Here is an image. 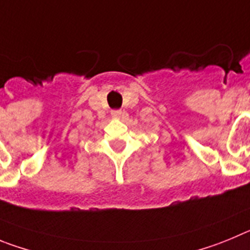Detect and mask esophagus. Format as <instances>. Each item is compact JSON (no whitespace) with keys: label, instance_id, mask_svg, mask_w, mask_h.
<instances>
[{"label":"esophagus","instance_id":"34e87169","mask_svg":"<svg viewBox=\"0 0 250 250\" xmlns=\"http://www.w3.org/2000/svg\"><path fill=\"white\" fill-rule=\"evenodd\" d=\"M122 111L121 109H116V111H112V117L116 118V120H120L121 117H122Z\"/></svg>","mask_w":250,"mask_h":250}]
</instances>
